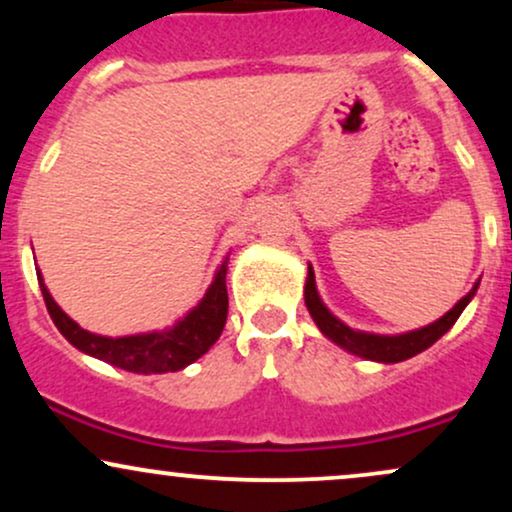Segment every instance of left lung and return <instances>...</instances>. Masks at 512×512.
Listing matches in <instances>:
<instances>
[{
    "label": "left lung",
    "mask_w": 512,
    "mask_h": 512,
    "mask_svg": "<svg viewBox=\"0 0 512 512\" xmlns=\"http://www.w3.org/2000/svg\"><path fill=\"white\" fill-rule=\"evenodd\" d=\"M479 284H474V289L455 303V308L448 310L440 320L431 322L428 327L421 330L397 334V337H383V334H368V332H356L351 327H346L342 320H337L330 310L325 308V303L320 301L315 289V272L313 267H308V281H305V305H308L310 315H313L315 325L320 327V332L325 337H330L334 344H339L349 354H356L368 361H380V363H399L404 358H411L421 351L428 349L431 344H436L445 332L450 330L457 322V317L462 315V310L467 308V303L472 301V296L477 293Z\"/></svg>",
    "instance_id": "1"
}]
</instances>
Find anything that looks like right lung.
<instances>
[{
  "label": "right lung",
  "mask_w": 512,
  "mask_h": 512,
  "mask_svg": "<svg viewBox=\"0 0 512 512\" xmlns=\"http://www.w3.org/2000/svg\"><path fill=\"white\" fill-rule=\"evenodd\" d=\"M38 284L43 291L45 305L52 322L62 337L76 349L88 356H96L101 361L117 366L129 373H175L190 363H195L199 356H204L221 337L223 325L228 315V291H226V262L216 272L209 291L204 293L202 303L195 310H190L182 320L175 322L170 330L134 334V337H101L81 330L79 325L64 310L52 301L50 291L45 289L43 276L38 272Z\"/></svg>",
  "instance_id": "right-lung-1"
}]
</instances>
